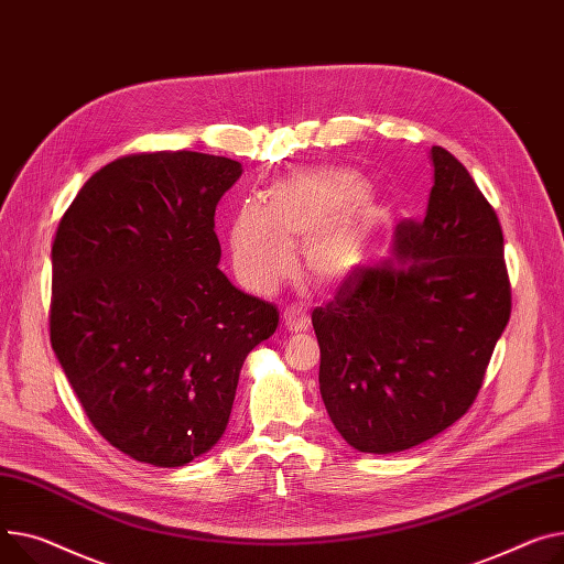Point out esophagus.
I'll return each mask as SVG.
<instances>
[{
	"instance_id": "34e87169",
	"label": "esophagus",
	"mask_w": 564,
	"mask_h": 564,
	"mask_svg": "<svg viewBox=\"0 0 564 564\" xmlns=\"http://www.w3.org/2000/svg\"><path fill=\"white\" fill-rule=\"evenodd\" d=\"M283 324L288 326V330H294V333H302L311 326V317L306 313V308L302 306H288L283 311Z\"/></svg>"
}]
</instances>
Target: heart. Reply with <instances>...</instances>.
<instances>
[{"label":"heart","instance_id":"obj_1","mask_svg":"<svg viewBox=\"0 0 564 564\" xmlns=\"http://www.w3.org/2000/svg\"><path fill=\"white\" fill-rule=\"evenodd\" d=\"M383 208L365 178L347 167H308L270 183L258 204H245L231 224L234 270L253 292L274 290L304 247V272L319 288L349 281L367 256Z\"/></svg>","mask_w":564,"mask_h":564}]
</instances>
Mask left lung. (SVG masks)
<instances>
[{
	"mask_svg": "<svg viewBox=\"0 0 564 564\" xmlns=\"http://www.w3.org/2000/svg\"><path fill=\"white\" fill-rule=\"evenodd\" d=\"M424 219L399 221L392 251L313 311L319 392L362 454H397L458 422L510 319L503 234L465 165L431 149Z\"/></svg>",
	"mask_w": 564,
	"mask_h": 564,
	"instance_id": "1",
	"label": "left lung"
}]
</instances>
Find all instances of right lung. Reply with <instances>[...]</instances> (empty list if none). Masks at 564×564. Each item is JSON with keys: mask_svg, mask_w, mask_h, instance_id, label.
Here are the masks:
<instances>
[{"mask_svg": "<svg viewBox=\"0 0 564 564\" xmlns=\"http://www.w3.org/2000/svg\"><path fill=\"white\" fill-rule=\"evenodd\" d=\"M238 161L159 152L108 163L52 247V349L93 426L122 454L183 467L227 431L240 369L276 306L217 265L215 208Z\"/></svg>", "mask_w": 564, "mask_h": 564, "instance_id": "1", "label": "right lung"}]
</instances>
